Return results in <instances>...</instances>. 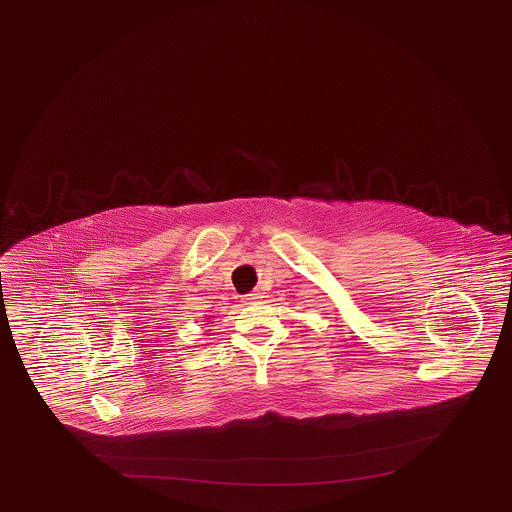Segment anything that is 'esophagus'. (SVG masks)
Listing matches in <instances>:
<instances>
[{
    "mask_svg": "<svg viewBox=\"0 0 512 512\" xmlns=\"http://www.w3.org/2000/svg\"><path fill=\"white\" fill-rule=\"evenodd\" d=\"M256 300H258V294L256 293L241 296V304H252V302H256Z\"/></svg>",
    "mask_w": 512,
    "mask_h": 512,
    "instance_id": "34e87169",
    "label": "esophagus"
}]
</instances>
